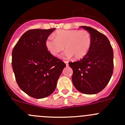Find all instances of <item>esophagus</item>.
Segmentation results:
<instances>
[{
  "instance_id": "1",
  "label": "esophagus",
  "mask_w": 125,
  "mask_h": 125,
  "mask_svg": "<svg viewBox=\"0 0 125 125\" xmlns=\"http://www.w3.org/2000/svg\"><path fill=\"white\" fill-rule=\"evenodd\" d=\"M64 63L66 64V66H68V61H64Z\"/></svg>"
}]
</instances>
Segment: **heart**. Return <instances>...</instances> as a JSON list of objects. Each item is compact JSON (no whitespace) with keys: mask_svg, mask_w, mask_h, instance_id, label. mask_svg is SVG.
<instances>
[{"mask_svg":"<svg viewBox=\"0 0 125 125\" xmlns=\"http://www.w3.org/2000/svg\"><path fill=\"white\" fill-rule=\"evenodd\" d=\"M55 38L49 36L46 39L45 46L53 56L66 49L62 54L64 59H81L86 56L90 50L92 38L90 33L83 30H59L54 34Z\"/></svg>","mask_w":125,"mask_h":125,"instance_id":"heart-1","label":"heart"}]
</instances>
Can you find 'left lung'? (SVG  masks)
<instances>
[{"mask_svg":"<svg viewBox=\"0 0 125 125\" xmlns=\"http://www.w3.org/2000/svg\"><path fill=\"white\" fill-rule=\"evenodd\" d=\"M92 38L90 50L80 61L69 62L72 81L79 92L94 94L106 86L113 72V51L108 39L92 27L81 26Z\"/></svg>","mask_w":125,"mask_h":125,"instance_id":"obj_1","label":"left lung"}]
</instances>
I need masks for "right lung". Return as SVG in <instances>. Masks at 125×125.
Wrapping results in <instances>:
<instances>
[{"label": "right lung", "instance_id": "add662e5", "mask_svg": "<svg viewBox=\"0 0 125 125\" xmlns=\"http://www.w3.org/2000/svg\"><path fill=\"white\" fill-rule=\"evenodd\" d=\"M55 29H32L21 37L12 51V66L19 86L37 99L51 95L66 64L46 49V39Z\"/></svg>", "mask_w": 125, "mask_h": 125}]
</instances>
